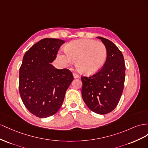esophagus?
Wrapping results in <instances>:
<instances>
[{
  "label": "esophagus",
  "mask_w": 148,
  "mask_h": 148,
  "mask_svg": "<svg viewBox=\"0 0 148 148\" xmlns=\"http://www.w3.org/2000/svg\"><path fill=\"white\" fill-rule=\"evenodd\" d=\"M73 76H74V77L75 79H77V78H78V77H79V75L77 74L74 73H73Z\"/></svg>",
  "instance_id": "obj_1"
}]
</instances>
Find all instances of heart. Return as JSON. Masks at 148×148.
Returning <instances> with one entry per match:
<instances>
[{"label":"heart","instance_id":"b5f03b06","mask_svg":"<svg viewBox=\"0 0 148 148\" xmlns=\"http://www.w3.org/2000/svg\"><path fill=\"white\" fill-rule=\"evenodd\" d=\"M107 58V49L102 42L90 39L77 40L70 42L65 51L58 52L60 64L69 66L75 61V67L84 74H93L102 68Z\"/></svg>","mask_w":148,"mask_h":148}]
</instances>
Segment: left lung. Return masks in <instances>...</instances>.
Instances as JSON below:
<instances>
[{
	"label": "left lung",
	"instance_id": "8db88e82",
	"mask_svg": "<svg viewBox=\"0 0 148 148\" xmlns=\"http://www.w3.org/2000/svg\"><path fill=\"white\" fill-rule=\"evenodd\" d=\"M106 46L107 58L103 67L90 77H81L82 97L92 112L104 115L113 111L123 90L125 64L121 51L111 41L98 36Z\"/></svg>",
	"mask_w": 148,
	"mask_h": 148
}]
</instances>
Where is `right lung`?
Returning <instances> with one entry per match:
<instances>
[{
    "mask_svg": "<svg viewBox=\"0 0 148 148\" xmlns=\"http://www.w3.org/2000/svg\"><path fill=\"white\" fill-rule=\"evenodd\" d=\"M64 43L60 39L44 38L24 54L19 72V92L25 107L37 117H48L60 110L74 79L69 69H58L51 64Z\"/></svg>",
    "mask_w": 148,
    "mask_h": 148,
    "instance_id": "obj_1",
    "label": "right lung"
}]
</instances>
